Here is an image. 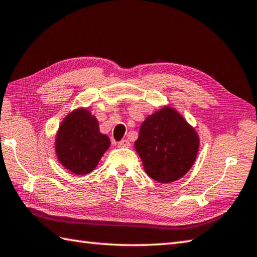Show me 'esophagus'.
I'll return each mask as SVG.
<instances>
[{"label": "esophagus", "mask_w": 257, "mask_h": 257, "mask_svg": "<svg viewBox=\"0 0 257 257\" xmlns=\"http://www.w3.org/2000/svg\"><path fill=\"white\" fill-rule=\"evenodd\" d=\"M118 147H120V148H129L130 147L129 140L123 139V140H121V142H119L118 143Z\"/></svg>", "instance_id": "esophagus-1"}]
</instances>
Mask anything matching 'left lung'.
<instances>
[{
    "label": "left lung",
    "mask_w": 257,
    "mask_h": 257,
    "mask_svg": "<svg viewBox=\"0 0 257 257\" xmlns=\"http://www.w3.org/2000/svg\"><path fill=\"white\" fill-rule=\"evenodd\" d=\"M135 149L149 177L158 183H173L193 167L199 136L177 110L164 105L140 125Z\"/></svg>",
    "instance_id": "1"
}]
</instances>
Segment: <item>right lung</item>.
<instances>
[{
	"label": "right lung",
	"mask_w": 257,
	"mask_h": 257,
	"mask_svg": "<svg viewBox=\"0 0 257 257\" xmlns=\"http://www.w3.org/2000/svg\"><path fill=\"white\" fill-rule=\"evenodd\" d=\"M111 142L100 133L97 118L80 107L65 115L55 134L54 150L59 163L74 175H87L97 167Z\"/></svg>",
	"instance_id": "add662e5"
}]
</instances>
